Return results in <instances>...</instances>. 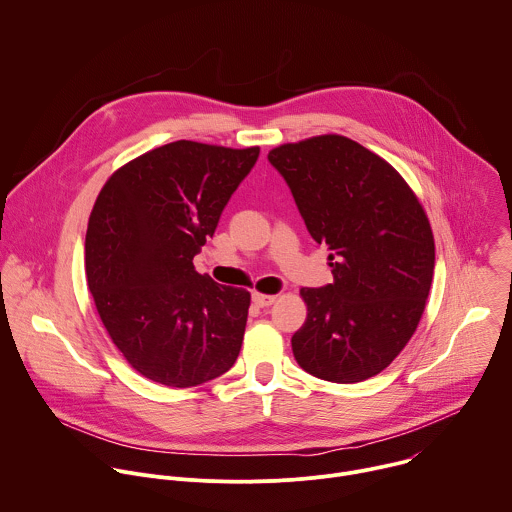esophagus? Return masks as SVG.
I'll return each instance as SVG.
<instances>
[{"instance_id":"esophagus-1","label":"esophagus","mask_w":512,"mask_h":512,"mask_svg":"<svg viewBox=\"0 0 512 512\" xmlns=\"http://www.w3.org/2000/svg\"><path fill=\"white\" fill-rule=\"evenodd\" d=\"M252 302H254L258 308H268V306H272V304L276 302V296L254 292V294H252Z\"/></svg>"}]
</instances>
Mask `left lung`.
Returning a JSON list of instances; mask_svg holds the SVG:
<instances>
[{
    "label": "left lung",
    "mask_w": 512,
    "mask_h": 512,
    "mask_svg": "<svg viewBox=\"0 0 512 512\" xmlns=\"http://www.w3.org/2000/svg\"><path fill=\"white\" fill-rule=\"evenodd\" d=\"M268 162L332 260V284L300 290L308 316L292 336L294 358L322 380H366L400 354L422 316L434 274L428 218L388 162L344 136L284 144Z\"/></svg>",
    "instance_id": "left-lung-1"
}]
</instances>
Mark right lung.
Instances as JSON below:
<instances>
[{"label": "right lung", "instance_id": "right-lung-1", "mask_svg": "<svg viewBox=\"0 0 512 512\" xmlns=\"http://www.w3.org/2000/svg\"><path fill=\"white\" fill-rule=\"evenodd\" d=\"M258 156L178 140L120 168L94 204L90 292L118 350L154 382L198 386L240 354L250 292L198 274L194 256Z\"/></svg>", "mask_w": 512, "mask_h": 512}]
</instances>
